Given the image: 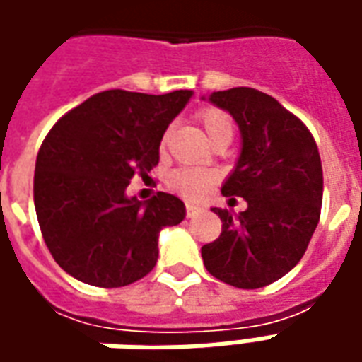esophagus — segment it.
<instances>
[{"label":"esophagus","instance_id":"1","mask_svg":"<svg viewBox=\"0 0 362 362\" xmlns=\"http://www.w3.org/2000/svg\"><path fill=\"white\" fill-rule=\"evenodd\" d=\"M197 211H202V207H199V205H196V204H186V213H188V217H194V215H196Z\"/></svg>","mask_w":362,"mask_h":362}]
</instances>
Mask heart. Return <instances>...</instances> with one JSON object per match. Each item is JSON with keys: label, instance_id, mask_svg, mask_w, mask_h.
<instances>
[{"label": "heart", "instance_id": "b5f03b06", "mask_svg": "<svg viewBox=\"0 0 362 362\" xmlns=\"http://www.w3.org/2000/svg\"><path fill=\"white\" fill-rule=\"evenodd\" d=\"M197 119L209 137V141H215L217 137H223V135L233 137V119L219 108H211V106L202 108L197 114ZM166 143H168V132H165L163 139H160V149L163 151L166 149ZM213 182H215V174L205 170V168H196V166H184V168H178L168 176L170 189L178 192L180 196L189 197V199L204 197L211 188Z\"/></svg>", "mask_w": 362, "mask_h": 362}]
</instances>
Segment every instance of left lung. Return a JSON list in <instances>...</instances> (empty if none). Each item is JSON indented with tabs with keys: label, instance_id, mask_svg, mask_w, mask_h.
I'll return each mask as SVG.
<instances>
[{
	"label": "left lung",
	"instance_id": "8db88e82",
	"mask_svg": "<svg viewBox=\"0 0 362 362\" xmlns=\"http://www.w3.org/2000/svg\"><path fill=\"white\" fill-rule=\"evenodd\" d=\"M207 100L238 124L240 155L221 192L244 197L248 207L238 215L213 207L223 230L202 248L205 269L233 287H266L300 262L318 227V147L308 127L262 90L235 87Z\"/></svg>",
	"mask_w": 362,
	"mask_h": 362
}]
</instances>
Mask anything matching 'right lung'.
<instances>
[{
    "label": "right lung",
    "instance_id": "obj_1",
    "mask_svg": "<svg viewBox=\"0 0 362 362\" xmlns=\"http://www.w3.org/2000/svg\"><path fill=\"white\" fill-rule=\"evenodd\" d=\"M192 90L96 93L56 122L38 151L35 207L58 266L95 287L141 279L158 258V233L186 217L184 202L158 192L126 196L135 173L158 165L166 127Z\"/></svg>",
    "mask_w": 362,
    "mask_h": 362
}]
</instances>
